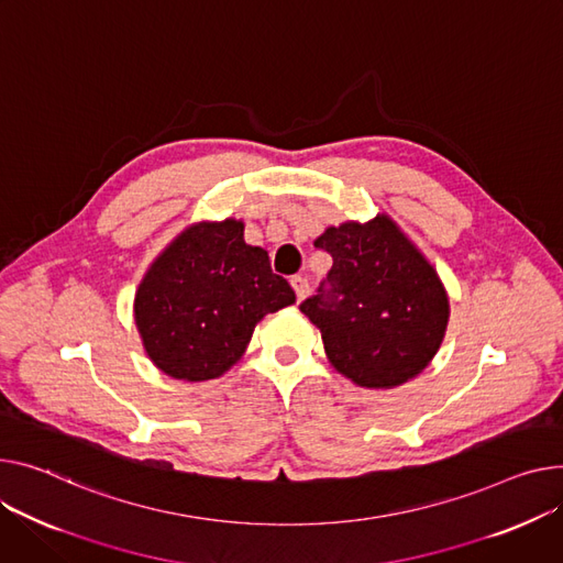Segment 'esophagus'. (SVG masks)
<instances>
[{
  "label": "esophagus",
  "mask_w": 563,
  "mask_h": 563,
  "mask_svg": "<svg viewBox=\"0 0 563 563\" xmlns=\"http://www.w3.org/2000/svg\"><path fill=\"white\" fill-rule=\"evenodd\" d=\"M291 287H294V291H296V298L298 301H303V298L308 296V291H310V283H308V278L306 276H291Z\"/></svg>",
  "instance_id": "1"
}]
</instances>
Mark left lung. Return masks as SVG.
<instances>
[{"label": "left lung", "instance_id": "left-lung-1", "mask_svg": "<svg viewBox=\"0 0 563 563\" xmlns=\"http://www.w3.org/2000/svg\"><path fill=\"white\" fill-rule=\"evenodd\" d=\"M332 269L301 312L321 330L332 366L360 387L391 389L428 366L448 325L430 262L387 214L330 227L317 242Z\"/></svg>", "mask_w": 563, "mask_h": 563}]
</instances>
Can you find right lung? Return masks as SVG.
I'll return each instance as SVG.
<instances>
[{
	"instance_id": "obj_1",
	"label": "right lung",
	"mask_w": 563,
	"mask_h": 563,
	"mask_svg": "<svg viewBox=\"0 0 563 563\" xmlns=\"http://www.w3.org/2000/svg\"><path fill=\"white\" fill-rule=\"evenodd\" d=\"M296 301L269 253L244 242V223H197L146 272L135 294L142 344L167 376H221L244 353L255 323Z\"/></svg>"
}]
</instances>
